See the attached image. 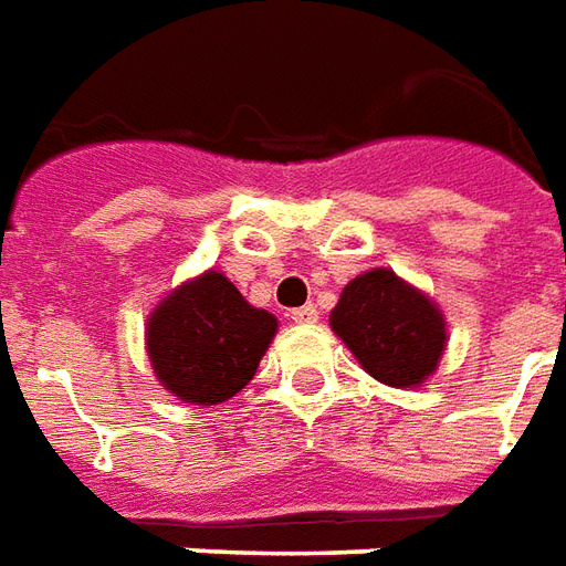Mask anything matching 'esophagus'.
<instances>
[{
    "mask_svg": "<svg viewBox=\"0 0 566 566\" xmlns=\"http://www.w3.org/2000/svg\"><path fill=\"white\" fill-rule=\"evenodd\" d=\"M316 319H319V311L314 304H304L298 311H292V323H298V326H314Z\"/></svg>",
    "mask_w": 566,
    "mask_h": 566,
    "instance_id": "1",
    "label": "esophagus"
}]
</instances>
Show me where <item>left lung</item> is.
Returning <instances> with one entry per match:
<instances>
[{
	"instance_id": "left-lung-1",
	"label": "left lung",
	"mask_w": 566,
	"mask_h": 566,
	"mask_svg": "<svg viewBox=\"0 0 566 566\" xmlns=\"http://www.w3.org/2000/svg\"><path fill=\"white\" fill-rule=\"evenodd\" d=\"M328 326L371 378L396 390L423 387L448 347L442 307L390 268L354 276Z\"/></svg>"
}]
</instances>
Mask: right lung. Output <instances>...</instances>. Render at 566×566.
Listing matches in <instances>:
<instances>
[{"label": "right lung", "instance_id": "right-lung-1", "mask_svg": "<svg viewBox=\"0 0 566 566\" xmlns=\"http://www.w3.org/2000/svg\"><path fill=\"white\" fill-rule=\"evenodd\" d=\"M276 316L252 307L222 271H203L155 304L146 354L164 390L188 405H219L255 375Z\"/></svg>", "mask_w": 566, "mask_h": 566}]
</instances>
